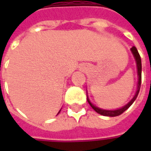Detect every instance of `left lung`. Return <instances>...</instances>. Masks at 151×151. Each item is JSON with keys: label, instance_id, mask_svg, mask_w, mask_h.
Listing matches in <instances>:
<instances>
[{"label": "left lung", "instance_id": "left-lung-1", "mask_svg": "<svg viewBox=\"0 0 151 151\" xmlns=\"http://www.w3.org/2000/svg\"><path fill=\"white\" fill-rule=\"evenodd\" d=\"M131 52L133 53V57L135 59V61H136L137 65V78H138V82H137V91L135 93V95L133 97V99L130 100L126 105H124V107L120 108H118V109H116V110H105V109H103V108H99L98 107H96L95 105H94L92 104L91 102L90 101V99L88 98V95H87V101H88L89 104L91 105L94 110H95L97 113L100 114L102 116H120V114H122L124 111H126L128 108H129L131 105L133 104V103L135 101V99L137 97L138 95V93H139L140 87H141V82H142V60H141V56H140L139 53L137 52V50L135 47L133 46L132 48H131Z\"/></svg>", "mask_w": 151, "mask_h": 151}]
</instances>
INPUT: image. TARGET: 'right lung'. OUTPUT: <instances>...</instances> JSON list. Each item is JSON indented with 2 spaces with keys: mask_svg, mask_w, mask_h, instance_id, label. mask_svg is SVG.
Instances as JSON below:
<instances>
[{
  "mask_svg": "<svg viewBox=\"0 0 151 151\" xmlns=\"http://www.w3.org/2000/svg\"><path fill=\"white\" fill-rule=\"evenodd\" d=\"M60 110H61V109H60ZM60 111H59V112H58V113H60Z\"/></svg>",
  "mask_w": 151,
  "mask_h": 151,
  "instance_id": "obj_1",
  "label": "right lung"
}]
</instances>
